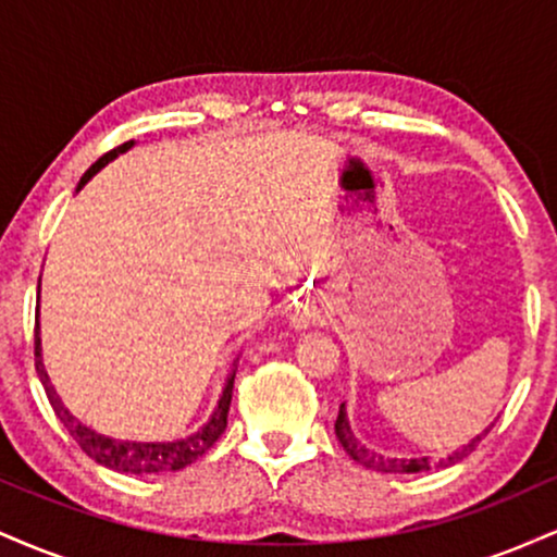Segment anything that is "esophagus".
Masks as SVG:
<instances>
[{
	"label": "esophagus",
	"mask_w": 557,
	"mask_h": 557,
	"mask_svg": "<svg viewBox=\"0 0 557 557\" xmlns=\"http://www.w3.org/2000/svg\"><path fill=\"white\" fill-rule=\"evenodd\" d=\"M324 317V304L319 298H304L293 309V324L296 327H311V324H319Z\"/></svg>",
	"instance_id": "obj_1"
}]
</instances>
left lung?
Listing matches in <instances>:
<instances>
[{"mask_svg":"<svg viewBox=\"0 0 557 557\" xmlns=\"http://www.w3.org/2000/svg\"><path fill=\"white\" fill-rule=\"evenodd\" d=\"M490 430H492V424L482 434H476V437L471 440V443H466L461 450L450 453V456H443V458H430V456H421V458H385V456H380V453L369 450L367 445H361L359 440H356L354 430H350V421H348V411H345V403H341V413H337V421H335V434H337V440H341V445L345 447V453H348V456L354 458L356 463L367 466V469L382 471V474H419V471L447 469V466L463 461V458L469 456L471 450H474L479 440H482Z\"/></svg>","mask_w":557,"mask_h":557,"instance_id":"1","label":"left lung"}]
</instances>
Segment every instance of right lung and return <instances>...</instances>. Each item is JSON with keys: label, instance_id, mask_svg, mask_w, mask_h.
I'll return each mask as SVG.
<instances>
[{"label": "right lung", "instance_id": "1", "mask_svg": "<svg viewBox=\"0 0 557 557\" xmlns=\"http://www.w3.org/2000/svg\"><path fill=\"white\" fill-rule=\"evenodd\" d=\"M133 146H136V140H127V144L107 151L101 159H96L91 168L83 172L78 188L75 190H81L83 185L91 181L96 172H99L101 168H107L112 159L125 154V151L133 149ZM235 367H238V361H233V369H230L225 376V387H222V395H220V400H216L212 417H209L207 424H203L198 432L188 434V437H183V440H168V443L117 440V437H110V434H101V432L91 430V426L83 424L78 417H73V413L67 411V406L62 403L60 395H57L52 380H49L47 369H44V361H41V327H38V314H36V372H38V380H41L44 389H47V398H49V403H52L57 419L65 424V430L73 434V440L81 445V450L86 453L88 458H94L96 463L107 466V469L120 471V474L144 476V474H164V471H181L188 463H194L196 458H201L203 453H207L209 447H212L216 440L222 437V432H225V426H227L230 400H233Z\"/></svg>", "mask_w": 557, "mask_h": 557}]
</instances>
